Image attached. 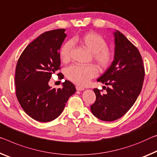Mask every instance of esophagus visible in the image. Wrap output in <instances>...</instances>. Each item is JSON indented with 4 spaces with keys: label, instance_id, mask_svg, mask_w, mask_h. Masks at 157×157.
<instances>
[{
    "label": "esophagus",
    "instance_id": "1",
    "mask_svg": "<svg viewBox=\"0 0 157 157\" xmlns=\"http://www.w3.org/2000/svg\"><path fill=\"white\" fill-rule=\"evenodd\" d=\"M76 89L78 91H83V90H84V88L82 87V86H76Z\"/></svg>",
    "mask_w": 157,
    "mask_h": 157
}]
</instances>
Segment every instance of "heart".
Here are the masks:
<instances>
[{"mask_svg": "<svg viewBox=\"0 0 157 157\" xmlns=\"http://www.w3.org/2000/svg\"><path fill=\"white\" fill-rule=\"evenodd\" d=\"M80 44L91 52L93 61L99 68L105 69L110 65L113 59V54L110 49L107 48V43L100 35L89 32L82 36H75L72 41H67L61 46L59 50V56L63 62L69 61L70 53L73 47V43ZM97 69L95 66L73 65L67 68L66 75L70 81L79 85H85L91 79L95 78Z\"/></svg>", "mask_w": 157, "mask_h": 157, "instance_id": "b5f03b06", "label": "heart"}]
</instances>
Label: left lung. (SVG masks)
Listing matches in <instances>:
<instances>
[{
	"label": "left lung",
	"instance_id": "obj_1",
	"mask_svg": "<svg viewBox=\"0 0 157 157\" xmlns=\"http://www.w3.org/2000/svg\"><path fill=\"white\" fill-rule=\"evenodd\" d=\"M114 60L98 82L108 86L106 93L94 89L96 100L91 105L92 114L99 119L112 121L124 115L140 94L145 69L138 49L119 31H114Z\"/></svg>",
	"mask_w": 157,
	"mask_h": 157
}]
</instances>
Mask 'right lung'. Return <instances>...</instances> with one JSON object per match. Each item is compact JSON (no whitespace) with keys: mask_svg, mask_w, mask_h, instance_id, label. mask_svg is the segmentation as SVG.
<instances>
[{"mask_svg":"<svg viewBox=\"0 0 157 157\" xmlns=\"http://www.w3.org/2000/svg\"><path fill=\"white\" fill-rule=\"evenodd\" d=\"M65 31L56 29L41 34L25 48L17 63V99L25 113L40 122L58 117L76 91L68 80L62 83L61 89H52L48 84L52 75L60 68L59 50L67 36Z\"/></svg>","mask_w":157,"mask_h":157,"instance_id":"1","label":"right lung"}]
</instances>
